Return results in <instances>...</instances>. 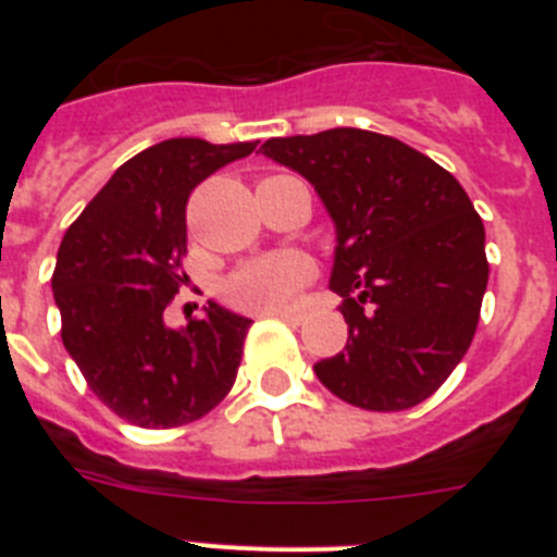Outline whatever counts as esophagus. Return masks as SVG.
<instances>
[{
	"mask_svg": "<svg viewBox=\"0 0 557 557\" xmlns=\"http://www.w3.org/2000/svg\"><path fill=\"white\" fill-rule=\"evenodd\" d=\"M268 314H275V318H284V321H301V314L293 312V309H278V312H268Z\"/></svg>",
	"mask_w": 557,
	"mask_h": 557,
	"instance_id": "obj_1",
	"label": "esophagus"
}]
</instances>
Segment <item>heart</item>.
Listing matches in <instances>:
<instances>
[{
  "label": "heart",
  "instance_id": "obj_1",
  "mask_svg": "<svg viewBox=\"0 0 557 557\" xmlns=\"http://www.w3.org/2000/svg\"><path fill=\"white\" fill-rule=\"evenodd\" d=\"M312 268L304 256L270 253L250 259L225 278L223 293L234 307L248 312H278L304 287Z\"/></svg>",
  "mask_w": 557,
  "mask_h": 557
}]
</instances>
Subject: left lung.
I'll use <instances>...</instances> for the list:
<instances>
[{
    "mask_svg": "<svg viewBox=\"0 0 557 557\" xmlns=\"http://www.w3.org/2000/svg\"><path fill=\"white\" fill-rule=\"evenodd\" d=\"M314 186L337 245L329 289L346 348L314 362L362 410L421 405L469 351L488 287L485 228L451 172L405 141L359 127L259 147Z\"/></svg>",
    "mask_w": 557,
    "mask_h": 557,
    "instance_id": "left-lung-1",
    "label": "left lung"
}]
</instances>
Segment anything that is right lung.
<instances>
[{
  "label": "right lung",
  "mask_w": 557,
  "mask_h": 557,
  "mask_svg": "<svg viewBox=\"0 0 557 557\" xmlns=\"http://www.w3.org/2000/svg\"><path fill=\"white\" fill-rule=\"evenodd\" d=\"M253 141L166 139L113 172L69 225L52 295L61 337L88 387L145 430L198 421L231 391L250 318L209 301L200 321L172 329L164 309L186 275V200Z\"/></svg>",
  "instance_id": "obj_1"
}]
</instances>
